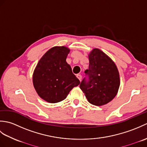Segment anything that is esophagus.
<instances>
[{"label": "esophagus", "mask_w": 147, "mask_h": 147, "mask_svg": "<svg viewBox=\"0 0 147 147\" xmlns=\"http://www.w3.org/2000/svg\"><path fill=\"white\" fill-rule=\"evenodd\" d=\"M80 80V81L82 80V76L81 75V74H78V75L76 76Z\"/></svg>", "instance_id": "esophagus-1"}]
</instances>
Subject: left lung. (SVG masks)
I'll list each match as a JSON object with an SVG mask.
<instances>
[{
    "mask_svg": "<svg viewBox=\"0 0 147 147\" xmlns=\"http://www.w3.org/2000/svg\"><path fill=\"white\" fill-rule=\"evenodd\" d=\"M88 59V69L85 71L88 81L84 78L80 87L90 104L104 105L117 95L120 86L119 73L114 62L101 50L93 49Z\"/></svg>",
    "mask_w": 147,
    "mask_h": 147,
    "instance_id": "1",
    "label": "left lung"
}]
</instances>
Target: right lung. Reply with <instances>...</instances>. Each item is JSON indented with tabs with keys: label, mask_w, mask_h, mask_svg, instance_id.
I'll return each instance as SVG.
<instances>
[{
	"label": "right lung",
	"mask_w": 147,
	"mask_h": 147,
	"mask_svg": "<svg viewBox=\"0 0 147 147\" xmlns=\"http://www.w3.org/2000/svg\"><path fill=\"white\" fill-rule=\"evenodd\" d=\"M69 52L66 47H54L42 56L34 70V88L40 97L49 103L62 101L74 87L80 85V80L66 62Z\"/></svg>",
	"instance_id": "add662e5"
}]
</instances>
